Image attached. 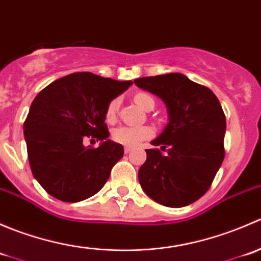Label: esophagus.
Here are the masks:
<instances>
[{
  "label": "esophagus",
  "mask_w": 261,
  "mask_h": 261,
  "mask_svg": "<svg viewBox=\"0 0 261 261\" xmlns=\"http://www.w3.org/2000/svg\"><path fill=\"white\" fill-rule=\"evenodd\" d=\"M131 151H133V149H131V147H128V146L125 147V154H130Z\"/></svg>",
  "instance_id": "esophagus-1"
}]
</instances>
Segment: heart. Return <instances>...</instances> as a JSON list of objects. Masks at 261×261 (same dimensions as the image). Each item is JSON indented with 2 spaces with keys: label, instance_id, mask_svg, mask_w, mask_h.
Instances as JSON below:
<instances>
[{
  "label": "heart",
  "instance_id": "1",
  "mask_svg": "<svg viewBox=\"0 0 261 261\" xmlns=\"http://www.w3.org/2000/svg\"><path fill=\"white\" fill-rule=\"evenodd\" d=\"M134 101L136 105L141 107V109L147 110L150 107H154V98L150 96L146 92H138L134 96ZM118 106H120V101L117 98L112 99L106 109V121L107 122H114L116 120V115H117ZM154 131L150 126H118L112 130V140L116 141L117 144L125 145L128 147H134L141 143V141L146 140V139L151 138Z\"/></svg>",
  "mask_w": 261,
  "mask_h": 261
}]
</instances>
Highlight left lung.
Instances as JSON below:
<instances>
[{
	"mask_svg": "<svg viewBox=\"0 0 261 261\" xmlns=\"http://www.w3.org/2000/svg\"><path fill=\"white\" fill-rule=\"evenodd\" d=\"M139 88L159 97L167 106L168 123L146 150L139 181L147 196L167 207L188 206L212 184L225 158L226 117L220 101L207 87L180 73L138 78Z\"/></svg>",
	"mask_w": 261,
	"mask_h": 261,
	"instance_id": "8db88e82",
	"label": "left lung"
}]
</instances>
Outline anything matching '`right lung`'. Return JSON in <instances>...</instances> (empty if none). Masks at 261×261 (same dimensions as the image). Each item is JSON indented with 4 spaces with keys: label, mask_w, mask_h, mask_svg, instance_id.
I'll return each mask as SVG.
<instances>
[{
    "label": "right lung",
    "mask_w": 261,
    "mask_h": 261,
    "mask_svg": "<svg viewBox=\"0 0 261 261\" xmlns=\"http://www.w3.org/2000/svg\"><path fill=\"white\" fill-rule=\"evenodd\" d=\"M133 84L92 73H73L39 92L23 122L31 172L54 198L80 202L101 191L123 146L110 140L107 105ZM97 138V149L84 147Z\"/></svg>",
    "instance_id": "add662e5"
}]
</instances>
